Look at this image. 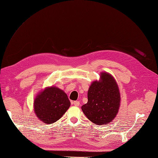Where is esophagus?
Returning a JSON list of instances; mask_svg holds the SVG:
<instances>
[{"label": "esophagus", "instance_id": "esophagus-1", "mask_svg": "<svg viewBox=\"0 0 158 158\" xmlns=\"http://www.w3.org/2000/svg\"><path fill=\"white\" fill-rule=\"evenodd\" d=\"M73 103H74L75 106H80V102L78 101H74L73 102Z\"/></svg>", "mask_w": 158, "mask_h": 158}]
</instances>
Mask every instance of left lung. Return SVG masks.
I'll list each match as a JSON object with an SVG mask.
<instances>
[{
	"label": "left lung",
	"mask_w": 158,
	"mask_h": 158,
	"mask_svg": "<svg viewBox=\"0 0 158 158\" xmlns=\"http://www.w3.org/2000/svg\"><path fill=\"white\" fill-rule=\"evenodd\" d=\"M101 81L94 82L88 92V103L82 110L89 121L96 125H106L115 117L120 106V93L113 76L101 74Z\"/></svg>",
	"instance_id": "left-lung-1"
}]
</instances>
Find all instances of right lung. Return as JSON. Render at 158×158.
I'll return each mask as SVG.
<instances>
[{
    "instance_id": "obj_1",
    "label": "right lung",
    "mask_w": 158,
    "mask_h": 158,
    "mask_svg": "<svg viewBox=\"0 0 158 158\" xmlns=\"http://www.w3.org/2000/svg\"><path fill=\"white\" fill-rule=\"evenodd\" d=\"M70 102L63 90L56 87L45 89L34 101V111L40 120L47 124L58 121L67 111Z\"/></svg>"
}]
</instances>
